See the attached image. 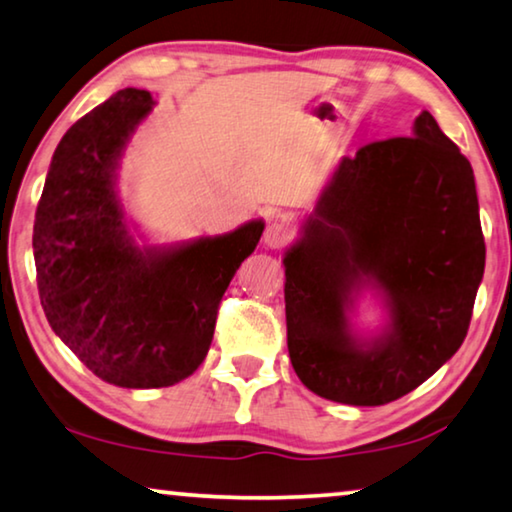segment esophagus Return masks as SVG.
Returning <instances> with one entry per match:
<instances>
[{"label":"esophagus","instance_id":"34e87169","mask_svg":"<svg viewBox=\"0 0 512 512\" xmlns=\"http://www.w3.org/2000/svg\"><path fill=\"white\" fill-rule=\"evenodd\" d=\"M289 239H292V225H289V220L285 216H278V218L269 220V225H266V230H264L266 246L282 248Z\"/></svg>","mask_w":512,"mask_h":512}]
</instances>
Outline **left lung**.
<instances>
[{"label":"left lung","mask_w":512,"mask_h":512,"mask_svg":"<svg viewBox=\"0 0 512 512\" xmlns=\"http://www.w3.org/2000/svg\"><path fill=\"white\" fill-rule=\"evenodd\" d=\"M287 349L319 398L379 407L430 379L467 335L485 271L471 163L427 110L411 137L342 156L285 250ZM375 288L385 326L351 324Z\"/></svg>","instance_id":"obj_1"}]
</instances>
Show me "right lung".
I'll return each mask as SVG.
<instances>
[{
  "label": "right lung",
  "instance_id": "obj_1",
  "mask_svg": "<svg viewBox=\"0 0 512 512\" xmlns=\"http://www.w3.org/2000/svg\"><path fill=\"white\" fill-rule=\"evenodd\" d=\"M121 89L57 144L34 220L45 317L87 368L121 388H163L207 356L218 305L264 220L170 246H140L117 193L119 160L154 110Z\"/></svg>",
  "mask_w": 512,
  "mask_h": 512
}]
</instances>
